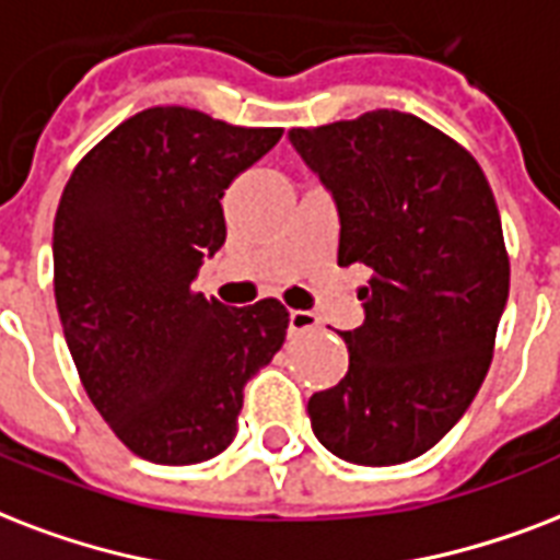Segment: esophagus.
Returning a JSON list of instances; mask_svg holds the SVG:
<instances>
[{"label":"esophagus","mask_w":560,"mask_h":560,"mask_svg":"<svg viewBox=\"0 0 560 560\" xmlns=\"http://www.w3.org/2000/svg\"><path fill=\"white\" fill-rule=\"evenodd\" d=\"M289 329H292V332H310V329H318V315L306 310H292L289 312Z\"/></svg>","instance_id":"esophagus-1"}]
</instances>
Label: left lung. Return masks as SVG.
<instances>
[{"label":"left lung","instance_id":"obj_1","mask_svg":"<svg viewBox=\"0 0 560 560\" xmlns=\"http://www.w3.org/2000/svg\"><path fill=\"white\" fill-rule=\"evenodd\" d=\"M339 210V266L371 268L350 368L310 397L312 432L350 465L427 453L474 402L509 301V250L488 177L453 137L400 110L294 128Z\"/></svg>","mask_w":560,"mask_h":560}]
</instances>
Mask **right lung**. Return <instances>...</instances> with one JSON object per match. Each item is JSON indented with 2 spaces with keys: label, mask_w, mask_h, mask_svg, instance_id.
I'll list each match as a JSON object with an SVG mask.
<instances>
[{
  "label": "right lung",
  "mask_w": 560,
  "mask_h": 560,
  "mask_svg": "<svg viewBox=\"0 0 560 560\" xmlns=\"http://www.w3.org/2000/svg\"><path fill=\"white\" fill-rule=\"evenodd\" d=\"M283 128L149 107L86 151L55 212V301L86 397L133 456L198 465L236 435L242 392L283 348L277 298L195 292L224 245L221 198Z\"/></svg>",
  "instance_id": "add662e5"
}]
</instances>
